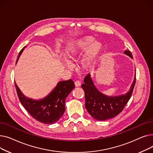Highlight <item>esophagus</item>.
I'll list each match as a JSON object with an SVG mask.
<instances>
[{"label":"esophagus","mask_w":153,"mask_h":153,"mask_svg":"<svg viewBox=\"0 0 153 153\" xmlns=\"http://www.w3.org/2000/svg\"><path fill=\"white\" fill-rule=\"evenodd\" d=\"M74 84H75L76 87H79V86H81V82H80L79 81H75Z\"/></svg>","instance_id":"obj_1"}]
</instances>
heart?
<instances>
[{
    "instance_id": "b5f03b06",
    "label": "heart",
    "mask_w": 153,
    "mask_h": 153,
    "mask_svg": "<svg viewBox=\"0 0 153 153\" xmlns=\"http://www.w3.org/2000/svg\"><path fill=\"white\" fill-rule=\"evenodd\" d=\"M94 37L92 36H85L80 38L69 48L67 52L68 58L71 60H74L88 47L81 63L82 68L84 70L89 69L92 66L93 62L98 57L102 49V44L98 42H94ZM64 62L69 69L72 68L68 60L64 59Z\"/></svg>"
}]
</instances>
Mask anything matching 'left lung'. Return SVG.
Returning a JSON list of instances; mask_svg holds the SVG:
<instances>
[{
    "instance_id": "1",
    "label": "left lung",
    "mask_w": 153,
    "mask_h": 153,
    "mask_svg": "<svg viewBox=\"0 0 153 153\" xmlns=\"http://www.w3.org/2000/svg\"><path fill=\"white\" fill-rule=\"evenodd\" d=\"M124 53L133 57L129 50H126ZM84 84L81 87L85 94V107L87 111L94 119L104 121L116 117L122 111L132 95L136 82V74L130 91L116 97H108L100 93L95 87L89 74L84 77Z\"/></svg>"
}]
</instances>
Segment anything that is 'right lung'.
I'll list each match as a JSON object with an SVG mask.
<instances>
[{"label":"right lung","instance_id":"1","mask_svg":"<svg viewBox=\"0 0 153 153\" xmlns=\"http://www.w3.org/2000/svg\"><path fill=\"white\" fill-rule=\"evenodd\" d=\"M24 48L20 51L17 62ZM15 85L20 102L30 115L37 121L49 125L57 122L62 116L65 111V100L75 87L71 79L61 81L47 97L35 100L25 97L16 83Z\"/></svg>","mask_w":153,"mask_h":153}]
</instances>
